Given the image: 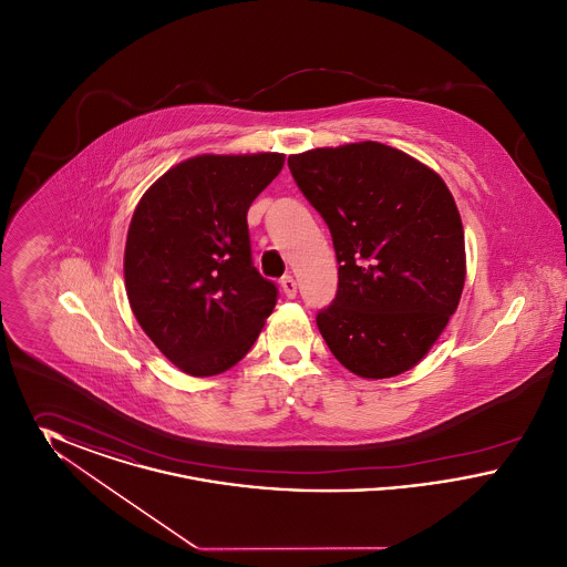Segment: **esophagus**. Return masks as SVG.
I'll return each mask as SVG.
<instances>
[{"label": "esophagus", "instance_id": "34e87169", "mask_svg": "<svg viewBox=\"0 0 567 567\" xmlns=\"http://www.w3.org/2000/svg\"><path fill=\"white\" fill-rule=\"evenodd\" d=\"M280 287H282V293H285V296L291 297V299L297 296V282L293 276H285V278L280 280Z\"/></svg>", "mask_w": 567, "mask_h": 567}]
</instances>
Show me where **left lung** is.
<instances>
[{
    "label": "left lung",
    "mask_w": 567,
    "mask_h": 567,
    "mask_svg": "<svg viewBox=\"0 0 567 567\" xmlns=\"http://www.w3.org/2000/svg\"><path fill=\"white\" fill-rule=\"evenodd\" d=\"M303 197L323 216L338 291L317 324L352 374L414 368L457 310L465 243L457 204L427 165L380 142L289 157Z\"/></svg>",
    "instance_id": "left-lung-1"
}]
</instances>
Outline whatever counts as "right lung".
<instances>
[{"label": "right lung", "instance_id": "obj_1", "mask_svg": "<svg viewBox=\"0 0 567 567\" xmlns=\"http://www.w3.org/2000/svg\"><path fill=\"white\" fill-rule=\"evenodd\" d=\"M280 153L199 155L174 165L135 208L125 244L130 306L155 347L190 377L234 368L278 289L252 266L246 213Z\"/></svg>", "mask_w": 567, "mask_h": 567}]
</instances>
